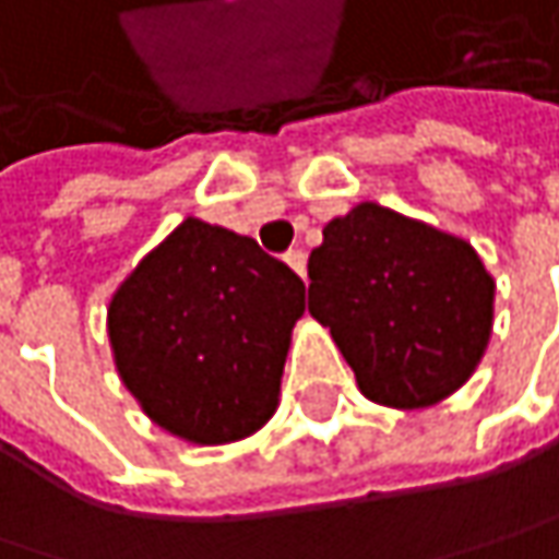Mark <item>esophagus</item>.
I'll return each mask as SVG.
<instances>
[{
  "mask_svg": "<svg viewBox=\"0 0 559 559\" xmlns=\"http://www.w3.org/2000/svg\"><path fill=\"white\" fill-rule=\"evenodd\" d=\"M284 262H287L300 278H307V252H304V249H290V252L284 255Z\"/></svg>",
  "mask_w": 559,
  "mask_h": 559,
  "instance_id": "1",
  "label": "esophagus"
}]
</instances>
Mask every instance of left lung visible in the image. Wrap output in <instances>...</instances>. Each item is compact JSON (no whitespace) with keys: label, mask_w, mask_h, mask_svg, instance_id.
I'll use <instances>...</instances> for the list:
<instances>
[{"label":"left lung","mask_w":559,"mask_h":559,"mask_svg":"<svg viewBox=\"0 0 559 559\" xmlns=\"http://www.w3.org/2000/svg\"><path fill=\"white\" fill-rule=\"evenodd\" d=\"M307 269L310 316L377 405H440L490 345L497 281L468 240L433 224L360 202L322 227Z\"/></svg>","instance_id":"left-lung-1"}]
</instances>
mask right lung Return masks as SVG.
I'll return each mask as SVG.
<instances>
[{
  "label": "right lung",
  "mask_w": 559,
  "mask_h": 559,
  "mask_svg": "<svg viewBox=\"0 0 559 559\" xmlns=\"http://www.w3.org/2000/svg\"><path fill=\"white\" fill-rule=\"evenodd\" d=\"M307 287L252 237L186 217L107 307L116 373L151 420L192 445L247 440L278 411Z\"/></svg>",
  "instance_id": "1"
}]
</instances>
